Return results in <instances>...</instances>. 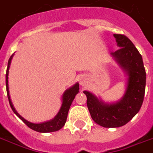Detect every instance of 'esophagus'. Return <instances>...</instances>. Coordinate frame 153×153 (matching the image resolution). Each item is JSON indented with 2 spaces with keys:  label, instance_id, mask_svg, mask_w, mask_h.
Wrapping results in <instances>:
<instances>
[{
  "label": "esophagus",
  "instance_id": "1",
  "mask_svg": "<svg viewBox=\"0 0 153 153\" xmlns=\"http://www.w3.org/2000/svg\"><path fill=\"white\" fill-rule=\"evenodd\" d=\"M85 78H84V77L80 78V85H82V86H84V85H85Z\"/></svg>",
  "mask_w": 153,
  "mask_h": 153
}]
</instances>
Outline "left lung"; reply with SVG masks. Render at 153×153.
Masks as SVG:
<instances>
[{"label":"left lung","mask_w":153,"mask_h":153,"mask_svg":"<svg viewBox=\"0 0 153 153\" xmlns=\"http://www.w3.org/2000/svg\"><path fill=\"white\" fill-rule=\"evenodd\" d=\"M119 49L111 56L126 76L124 95L116 102H105L100 97L84 91L91 117L105 128H118L127 124L137 114L144 100L146 73L139 51L127 36L114 34Z\"/></svg>","instance_id":"8db88e82"}]
</instances>
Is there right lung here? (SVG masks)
<instances>
[{"instance_id":"add662e5","label":"right lung","mask_w":153,"mask_h":153,"mask_svg":"<svg viewBox=\"0 0 153 153\" xmlns=\"http://www.w3.org/2000/svg\"><path fill=\"white\" fill-rule=\"evenodd\" d=\"M14 53L10 56L8 62V67H7L6 71V76H5V82H6V90H7V96H8V99H9V105L11 106L12 109L13 111V112L22 120V121L25 124L28 128H30L31 129L36 131L38 132H56L60 130L61 128H63V126L65 125L66 120H67V117H68V110L70 108V106L73 103L74 98H75L76 95L79 93V83H76L75 85H73L72 87L68 88V89H66L65 91V93L62 95L61 100H62V103H61V106L60 108L59 112H57V114L56 115L55 117L53 118L50 120L48 121L42 122V123H32V122L28 121L27 120L21 117V115L19 114L18 112H16L15 108L13 107V105L12 103L11 98H10V95H9V68L11 65L12 59L13 57Z\"/></svg>"}]
</instances>
